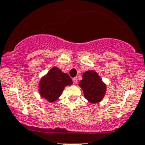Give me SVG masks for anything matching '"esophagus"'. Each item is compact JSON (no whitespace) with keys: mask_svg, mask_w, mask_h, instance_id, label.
<instances>
[{"mask_svg":"<svg viewBox=\"0 0 145 145\" xmlns=\"http://www.w3.org/2000/svg\"><path fill=\"white\" fill-rule=\"evenodd\" d=\"M73 82H74V83H78V78L77 77H74V78H73Z\"/></svg>","mask_w":145,"mask_h":145,"instance_id":"obj_1","label":"esophagus"}]
</instances>
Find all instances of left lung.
<instances>
[{"label": "left lung", "mask_w": 145, "mask_h": 145, "mask_svg": "<svg viewBox=\"0 0 145 145\" xmlns=\"http://www.w3.org/2000/svg\"><path fill=\"white\" fill-rule=\"evenodd\" d=\"M85 97L90 103L95 104L103 99L106 93V85L95 71H87L79 82Z\"/></svg>", "instance_id": "obj_1"}]
</instances>
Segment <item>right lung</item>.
Wrapping results in <instances>:
<instances>
[{
	"mask_svg": "<svg viewBox=\"0 0 145 145\" xmlns=\"http://www.w3.org/2000/svg\"><path fill=\"white\" fill-rule=\"evenodd\" d=\"M71 84L72 80L68 74L57 67H53L40 79L39 93L42 97L52 102L59 98L66 86Z\"/></svg>",
	"mask_w": 145,
	"mask_h": 145,
	"instance_id": "add662e5",
	"label": "right lung"
}]
</instances>
